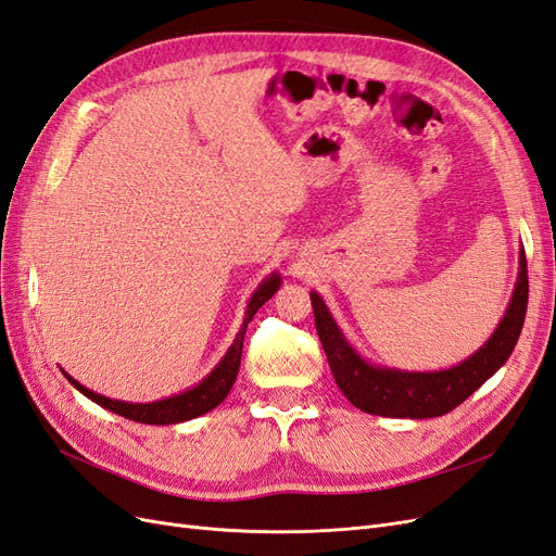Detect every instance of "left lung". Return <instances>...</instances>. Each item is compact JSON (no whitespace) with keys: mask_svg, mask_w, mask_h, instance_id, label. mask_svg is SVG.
Listing matches in <instances>:
<instances>
[{"mask_svg":"<svg viewBox=\"0 0 556 556\" xmlns=\"http://www.w3.org/2000/svg\"><path fill=\"white\" fill-rule=\"evenodd\" d=\"M311 304L315 315V329L319 341H323L333 380L341 387V392L352 406L382 417H441L464 403L513 355L529 304L527 255L525 248H521L519 276L515 282L510 306L498 323L496 331L490 336V341L478 352H473L466 362L452 368H443V371H401V368L368 364L345 341V336L325 306L323 296L311 292Z\"/></svg>","mask_w":556,"mask_h":556,"instance_id":"left-lung-1","label":"left lung"}]
</instances>
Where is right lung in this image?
I'll return each instance as SVG.
<instances>
[{"label": "right lung", "instance_id": "1", "mask_svg": "<svg viewBox=\"0 0 556 556\" xmlns=\"http://www.w3.org/2000/svg\"><path fill=\"white\" fill-rule=\"evenodd\" d=\"M280 288V276L271 274L268 278L262 280L260 288L255 290V294L250 296V304L245 308V317L243 325L233 339L231 348L227 350V355L220 359L213 371L201 380L197 387L188 392H180L176 396L162 399V401H153V403H129V401H115L109 396L97 394L88 387H83L80 382H76L70 374H64L66 380H70L78 392L86 394L88 399H92L97 406H102L115 415H123L127 419H134V422L141 425H176V422H188V419H194L199 415H204L208 410H213L215 406H220L225 401V396L229 394L233 380L239 376V366H241V355H243V336L245 329L250 325V319L255 317V313L271 299Z\"/></svg>", "mask_w": 556, "mask_h": 556}]
</instances>
